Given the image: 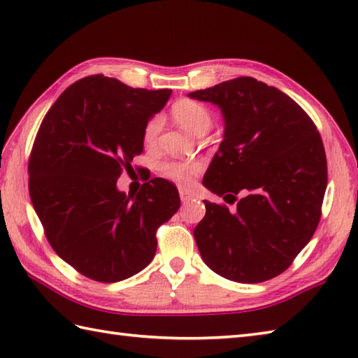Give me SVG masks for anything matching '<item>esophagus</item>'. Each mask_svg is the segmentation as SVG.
<instances>
[{
	"instance_id": "obj_1",
	"label": "esophagus",
	"mask_w": 358,
	"mask_h": 358,
	"mask_svg": "<svg viewBox=\"0 0 358 358\" xmlns=\"http://www.w3.org/2000/svg\"><path fill=\"white\" fill-rule=\"evenodd\" d=\"M180 199H181V201L186 203V201H189V200L192 199V195L189 194L186 189H180Z\"/></svg>"
}]
</instances>
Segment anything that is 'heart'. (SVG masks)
Masks as SVG:
<instances>
[{
  "label": "heart",
  "instance_id": "b5f03b06",
  "mask_svg": "<svg viewBox=\"0 0 358 358\" xmlns=\"http://www.w3.org/2000/svg\"><path fill=\"white\" fill-rule=\"evenodd\" d=\"M172 115L178 123L195 135L206 134L212 126V115L206 106L195 100H180L172 106ZM163 127V117H150L143 127V143L146 146H154ZM200 172V164L195 162H167L162 164L163 177L175 183L186 186Z\"/></svg>",
  "mask_w": 358,
  "mask_h": 358
}]
</instances>
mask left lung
I'll list each match as a JSON object with an SVG mask.
<instances>
[{
	"mask_svg": "<svg viewBox=\"0 0 358 358\" xmlns=\"http://www.w3.org/2000/svg\"><path fill=\"white\" fill-rule=\"evenodd\" d=\"M189 96L222 109L224 140L203 185L226 203L237 201L229 209L204 200L206 215L194 229L203 262L238 283L277 277L322 217L328 163L317 126L291 96L252 77Z\"/></svg>",
	"mask_w": 358,
	"mask_h": 358,
	"instance_id": "obj_1",
	"label": "left lung"
}]
</instances>
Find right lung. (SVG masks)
I'll return each instance as SVG.
<instances>
[{"label":"right lung","mask_w":358,"mask_h":358,"mask_svg":"<svg viewBox=\"0 0 358 358\" xmlns=\"http://www.w3.org/2000/svg\"><path fill=\"white\" fill-rule=\"evenodd\" d=\"M172 90L134 89L90 75L58 96L29 157V194L52 249L83 275L115 283L152 262L157 229L180 208L171 181L117 189L143 152V127Z\"/></svg>","instance_id":"right-lung-1"}]
</instances>
